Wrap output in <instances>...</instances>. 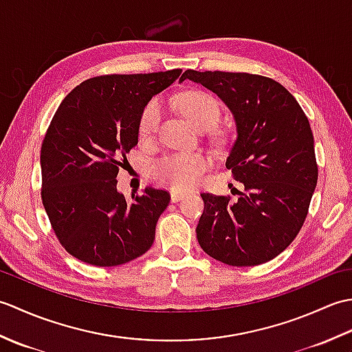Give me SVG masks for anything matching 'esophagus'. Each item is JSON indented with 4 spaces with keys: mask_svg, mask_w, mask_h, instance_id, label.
<instances>
[{
    "mask_svg": "<svg viewBox=\"0 0 352 352\" xmlns=\"http://www.w3.org/2000/svg\"><path fill=\"white\" fill-rule=\"evenodd\" d=\"M186 197V193L180 192V190H170V201L172 203H178Z\"/></svg>",
    "mask_w": 352,
    "mask_h": 352,
    "instance_id": "esophagus-1",
    "label": "esophagus"
}]
</instances>
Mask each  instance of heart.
<instances>
[{
  "mask_svg": "<svg viewBox=\"0 0 352 352\" xmlns=\"http://www.w3.org/2000/svg\"><path fill=\"white\" fill-rule=\"evenodd\" d=\"M178 107L186 119L203 131L213 129L219 122V104L210 94L192 91L186 92L178 100ZM163 109L160 100L149 101L140 115L139 134L142 139H153L159 131ZM208 168V160L201 154H170L154 164L153 174L157 182L175 190H188L195 188Z\"/></svg>",
  "mask_w": 352,
  "mask_h": 352,
  "instance_id": "b5f03b06",
  "label": "heart"
}]
</instances>
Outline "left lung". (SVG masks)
Masks as SVG:
<instances>
[{
    "label": "left lung",
    "mask_w": 352,
    "mask_h": 352,
    "mask_svg": "<svg viewBox=\"0 0 352 352\" xmlns=\"http://www.w3.org/2000/svg\"><path fill=\"white\" fill-rule=\"evenodd\" d=\"M190 80L219 96L236 122L226 166L245 192L237 201L201 193L197 237L208 256L230 266H256L278 256L300 233L318 183L309 119L286 87L246 72H198Z\"/></svg>",
    "instance_id": "8db88e82"
}]
</instances>
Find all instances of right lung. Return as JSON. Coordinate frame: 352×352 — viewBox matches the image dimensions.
Here are the masks:
<instances>
[{"label": "right lung", "instance_id": "add662e5", "mask_svg": "<svg viewBox=\"0 0 352 352\" xmlns=\"http://www.w3.org/2000/svg\"><path fill=\"white\" fill-rule=\"evenodd\" d=\"M180 74L94 77L58 106L41 149L42 203L71 256L94 266H118L151 248L169 193L145 188L126 201L116 177L138 145L142 111Z\"/></svg>", "mask_w": 352, "mask_h": 352}]
</instances>
